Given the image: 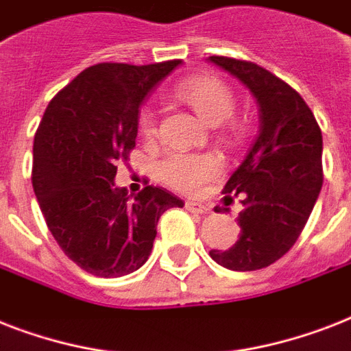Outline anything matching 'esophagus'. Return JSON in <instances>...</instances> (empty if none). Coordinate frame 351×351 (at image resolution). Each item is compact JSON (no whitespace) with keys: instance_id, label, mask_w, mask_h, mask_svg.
<instances>
[{"instance_id":"esophagus-1","label":"esophagus","mask_w":351,"mask_h":351,"mask_svg":"<svg viewBox=\"0 0 351 351\" xmlns=\"http://www.w3.org/2000/svg\"><path fill=\"white\" fill-rule=\"evenodd\" d=\"M186 209L187 211H191V213H197V215H206L211 211V209H209L206 204H198V202H186Z\"/></svg>"}]
</instances>
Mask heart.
Segmentation results:
<instances>
[{
	"mask_svg": "<svg viewBox=\"0 0 351 351\" xmlns=\"http://www.w3.org/2000/svg\"><path fill=\"white\" fill-rule=\"evenodd\" d=\"M178 96L209 125H220L231 118L234 111L233 93L228 85L213 76L191 78L184 82ZM140 131L143 136H154L156 118L153 109L145 107L140 114ZM224 164L215 153H169L158 164L160 180L175 191L195 195L208 182L220 176Z\"/></svg>",
	"mask_w": 351,
	"mask_h": 351,
	"instance_id": "heart-1",
	"label": "heart"
}]
</instances>
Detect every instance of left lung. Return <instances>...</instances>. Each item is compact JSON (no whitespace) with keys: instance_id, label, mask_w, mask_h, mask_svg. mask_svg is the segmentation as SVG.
<instances>
[{"instance_id":"left-lung-1","label":"left lung","mask_w":351,"mask_h":351,"mask_svg":"<svg viewBox=\"0 0 351 351\" xmlns=\"http://www.w3.org/2000/svg\"><path fill=\"white\" fill-rule=\"evenodd\" d=\"M209 62L240 80L258 107V134L224 187L226 198L242 197L239 240L209 255L233 271H255L286 255L310 219L322 187V134L302 96L275 74L234 58Z\"/></svg>"}]
</instances>
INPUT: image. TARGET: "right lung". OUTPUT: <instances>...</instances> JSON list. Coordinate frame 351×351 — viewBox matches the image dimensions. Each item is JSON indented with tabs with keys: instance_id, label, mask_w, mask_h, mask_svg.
<instances>
[{
	"instance_id": "right-lung-1",
	"label": "right lung",
	"mask_w": 351,
	"mask_h": 351,
	"mask_svg": "<svg viewBox=\"0 0 351 351\" xmlns=\"http://www.w3.org/2000/svg\"><path fill=\"white\" fill-rule=\"evenodd\" d=\"M180 60L85 69L51 100L34 136L32 187L63 253L90 275L123 277L147 262L158 219L184 202L164 187L114 184L138 134V112Z\"/></svg>"
}]
</instances>
